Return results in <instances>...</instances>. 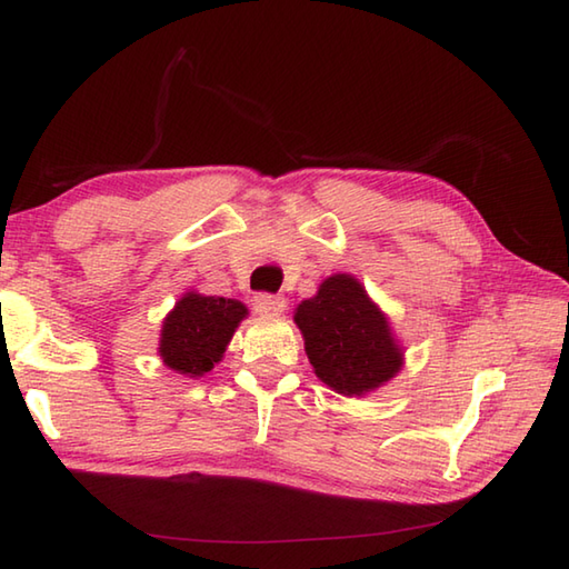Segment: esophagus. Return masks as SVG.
<instances>
[{"mask_svg":"<svg viewBox=\"0 0 569 569\" xmlns=\"http://www.w3.org/2000/svg\"><path fill=\"white\" fill-rule=\"evenodd\" d=\"M253 310L261 312V316H281L286 310V298L273 293H259L253 296Z\"/></svg>","mask_w":569,"mask_h":569,"instance_id":"obj_1","label":"esophagus"}]
</instances>
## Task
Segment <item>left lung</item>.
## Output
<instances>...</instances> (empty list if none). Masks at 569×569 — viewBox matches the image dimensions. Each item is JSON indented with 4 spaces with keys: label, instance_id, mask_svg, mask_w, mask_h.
I'll list each match as a JSON object with an SVG mask.
<instances>
[{
    "label": "left lung",
    "instance_id": "1",
    "mask_svg": "<svg viewBox=\"0 0 569 569\" xmlns=\"http://www.w3.org/2000/svg\"><path fill=\"white\" fill-rule=\"evenodd\" d=\"M306 355L318 379L342 396H365L403 367L391 325L355 276L325 278L318 293L296 308Z\"/></svg>",
    "mask_w": 569,
    "mask_h": 569
}]
</instances>
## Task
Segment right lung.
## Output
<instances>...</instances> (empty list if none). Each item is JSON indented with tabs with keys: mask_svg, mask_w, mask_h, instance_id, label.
<instances>
[{
	"mask_svg": "<svg viewBox=\"0 0 569 569\" xmlns=\"http://www.w3.org/2000/svg\"><path fill=\"white\" fill-rule=\"evenodd\" d=\"M244 318L247 306L234 298L186 293L163 320V365L192 379L212 371Z\"/></svg>",
	"mask_w": 569,
	"mask_h": 569,
	"instance_id": "obj_1",
	"label": "right lung"
}]
</instances>
